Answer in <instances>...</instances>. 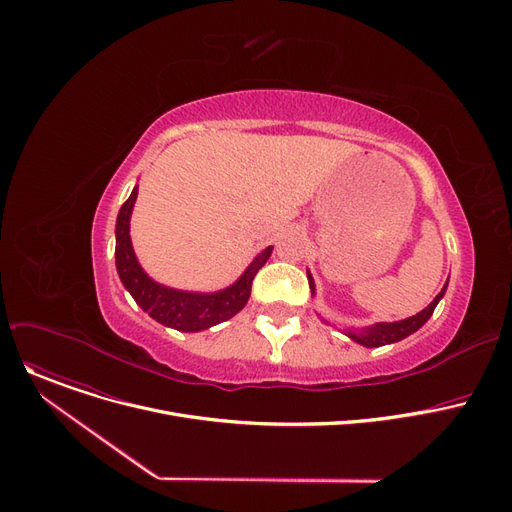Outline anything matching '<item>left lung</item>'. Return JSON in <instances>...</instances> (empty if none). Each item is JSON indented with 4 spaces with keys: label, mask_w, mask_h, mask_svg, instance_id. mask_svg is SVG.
Listing matches in <instances>:
<instances>
[{
    "label": "left lung",
    "mask_w": 512,
    "mask_h": 512,
    "mask_svg": "<svg viewBox=\"0 0 512 512\" xmlns=\"http://www.w3.org/2000/svg\"><path fill=\"white\" fill-rule=\"evenodd\" d=\"M308 281H310L312 296H316V285H314V277H312L310 271H308ZM446 289H448V281L442 287L440 294L433 298V302L425 310H421L419 314H415L411 318H405V320H399V322H379V324H373V326H367V328H348V330H344V334L350 340H354L356 344H362V346H367V348H379V346H385V344L399 342V340L407 338L409 334L417 332L431 318L435 306L440 304V300L444 298Z\"/></svg>",
    "instance_id": "1"
}]
</instances>
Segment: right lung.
I'll use <instances>...</instances> for the list:
<instances>
[{"label":"right lung","instance_id":"1","mask_svg":"<svg viewBox=\"0 0 512 512\" xmlns=\"http://www.w3.org/2000/svg\"><path fill=\"white\" fill-rule=\"evenodd\" d=\"M135 198L137 186H133L129 198L119 208L115 225V267L123 287L129 291L135 304L143 312H148L156 322L180 332L208 330L239 314L249 302L253 277L267 263L273 247L263 249L243 271V275L225 289L200 294V291H184L162 285L143 271L131 245L129 221Z\"/></svg>","mask_w":512,"mask_h":512}]
</instances>
